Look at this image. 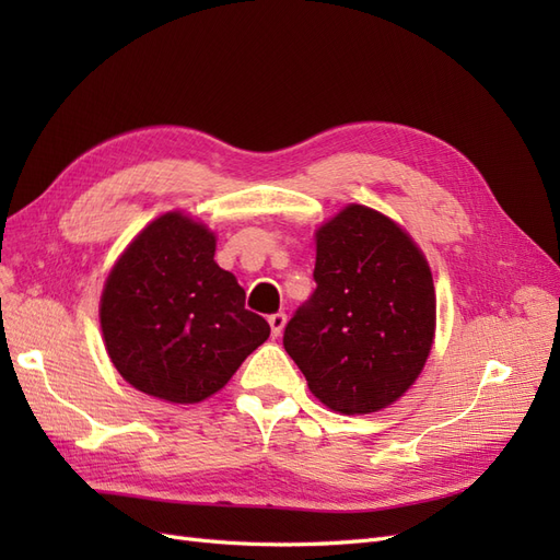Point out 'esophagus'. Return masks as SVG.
Returning a JSON list of instances; mask_svg holds the SVG:
<instances>
[{
	"label": "esophagus",
	"mask_w": 560,
	"mask_h": 560,
	"mask_svg": "<svg viewBox=\"0 0 560 560\" xmlns=\"http://www.w3.org/2000/svg\"><path fill=\"white\" fill-rule=\"evenodd\" d=\"M284 322H287V315L284 313H273L268 317V325H270V334H273V338H278L284 329Z\"/></svg>",
	"instance_id": "esophagus-1"
}]
</instances>
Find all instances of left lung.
Here are the masks:
<instances>
[{
    "instance_id": "8db88e82",
    "label": "left lung",
    "mask_w": 560,
    "mask_h": 560,
    "mask_svg": "<svg viewBox=\"0 0 560 560\" xmlns=\"http://www.w3.org/2000/svg\"><path fill=\"white\" fill-rule=\"evenodd\" d=\"M313 278L315 292L284 327V350L329 409H385L413 385L432 348L425 257L393 219L348 206L317 231Z\"/></svg>"
}]
</instances>
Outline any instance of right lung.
I'll return each mask as SVG.
<instances>
[{
    "label": "right lung",
    "instance_id": "1",
    "mask_svg": "<svg viewBox=\"0 0 560 560\" xmlns=\"http://www.w3.org/2000/svg\"><path fill=\"white\" fill-rule=\"evenodd\" d=\"M109 358L132 387L173 404L222 389L270 334L214 261V235L179 212L151 222L116 261L100 301Z\"/></svg>",
    "mask_w": 560,
    "mask_h": 560
}]
</instances>
